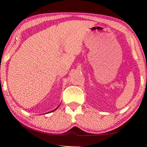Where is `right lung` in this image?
I'll use <instances>...</instances> for the list:
<instances>
[{"label":"right lung","instance_id":"1","mask_svg":"<svg viewBox=\"0 0 147 147\" xmlns=\"http://www.w3.org/2000/svg\"><path fill=\"white\" fill-rule=\"evenodd\" d=\"M58 107H59V106H58ZM58 107H57V108L56 109H57V108H58ZM55 109H54V110H53V111H55Z\"/></svg>","mask_w":147,"mask_h":147}]
</instances>
